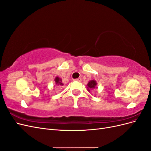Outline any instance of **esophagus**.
<instances>
[{"instance_id":"obj_1","label":"esophagus","mask_w":151,"mask_h":151,"mask_svg":"<svg viewBox=\"0 0 151 151\" xmlns=\"http://www.w3.org/2000/svg\"><path fill=\"white\" fill-rule=\"evenodd\" d=\"M74 81H78V82H81L82 79H81V78H77V79H74Z\"/></svg>"}]
</instances>
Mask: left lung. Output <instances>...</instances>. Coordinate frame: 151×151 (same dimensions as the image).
I'll list each match as a JSON object with an SVG mask.
<instances>
[{
  "mask_svg": "<svg viewBox=\"0 0 151 151\" xmlns=\"http://www.w3.org/2000/svg\"><path fill=\"white\" fill-rule=\"evenodd\" d=\"M97 83L94 80H92L89 81L88 84V91H89L90 90L89 89H93L94 88H96V86Z\"/></svg>",
  "mask_w": 151,
  "mask_h": 151,
  "instance_id": "left-lung-1",
  "label": "left lung"
}]
</instances>
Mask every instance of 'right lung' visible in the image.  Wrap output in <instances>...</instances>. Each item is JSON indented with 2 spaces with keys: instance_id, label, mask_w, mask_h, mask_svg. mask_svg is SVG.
<instances>
[{
  "instance_id": "right-lung-1",
  "label": "right lung",
  "mask_w": 151,
  "mask_h": 151,
  "mask_svg": "<svg viewBox=\"0 0 151 151\" xmlns=\"http://www.w3.org/2000/svg\"><path fill=\"white\" fill-rule=\"evenodd\" d=\"M55 83L57 84L58 85H60V86H63V83H62V79L60 78H59L58 77H57L55 79Z\"/></svg>"
}]
</instances>
